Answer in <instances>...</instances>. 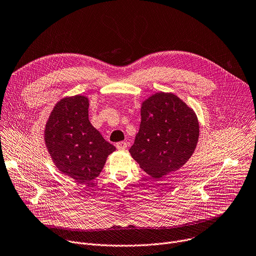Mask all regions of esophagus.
<instances>
[{
	"label": "esophagus",
	"instance_id": "1",
	"mask_svg": "<svg viewBox=\"0 0 256 256\" xmlns=\"http://www.w3.org/2000/svg\"><path fill=\"white\" fill-rule=\"evenodd\" d=\"M128 147L126 142H118L116 143V148L119 150H124Z\"/></svg>",
	"mask_w": 256,
	"mask_h": 256
}]
</instances>
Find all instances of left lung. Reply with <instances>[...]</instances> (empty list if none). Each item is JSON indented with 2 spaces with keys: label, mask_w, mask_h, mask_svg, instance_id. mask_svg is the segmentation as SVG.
Listing matches in <instances>:
<instances>
[{
  "label": "left lung",
  "mask_w": 256,
  "mask_h": 256,
  "mask_svg": "<svg viewBox=\"0 0 256 256\" xmlns=\"http://www.w3.org/2000/svg\"><path fill=\"white\" fill-rule=\"evenodd\" d=\"M198 134L194 110L174 94L158 92L142 103L141 124L130 153L148 175L160 179L187 162Z\"/></svg>",
  "instance_id": "8db88e82"
}]
</instances>
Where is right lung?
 Segmentation results:
<instances>
[{
	"label": "right lung",
	"instance_id": "1",
	"mask_svg": "<svg viewBox=\"0 0 256 256\" xmlns=\"http://www.w3.org/2000/svg\"><path fill=\"white\" fill-rule=\"evenodd\" d=\"M88 98H64L51 111L45 126V144L54 164L80 183L100 175L115 146L107 142L88 119Z\"/></svg>",
	"mask_w": 256,
	"mask_h": 256
}]
</instances>
